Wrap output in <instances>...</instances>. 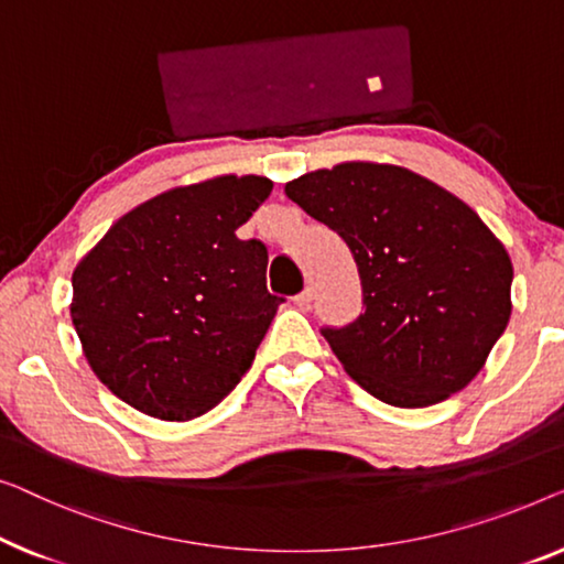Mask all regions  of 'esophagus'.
<instances>
[{"label":"esophagus","instance_id":"34e87169","mask_svg":"<svg viewBox=\"0 0 564 564\" xmlns=\"http://www.w3.org/2000/svg\"><path fill=\"white\" fill-rule=\"evenodd\" d=\"M312 296H314V291L312 289H304L293 301H296V306L301 308V312H306V308L312 306Z\"/></svg>","mask_w":564,"mask_h":564}]
</instances>
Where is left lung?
Returning <instances> with one entry per match:
<instances>
[{
	"label": "left lung",
	"instance_id": "8db88e82",
	"mask_svg": "<svg viewBox=\"0 0 564 564\" xmlns=\"http://www.w3.org/2000/svg\"><path fill=\"white\" fill-rule=\"evenodd\" d=\"M285 196L358 263L365 312L322 329L347 376L399 409L463 391L511 316V258L478 214L414 171L362 161L304 173Z\"/></svg>",
	"mask_w": 564,
	"mask_h": 564
}]
</instances>
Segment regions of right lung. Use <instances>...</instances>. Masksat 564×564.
Returning a JSON list of instances; mask_svg holds the SVG:
<instances>
[{
	"mask_svg": "<svg viewBox=\"0 0 564 564\" xmlns=\"http://www.w3.org/2000/svg\"><path fill=\"white\" fill-rule=\"evenodd\" d=\"M273 181L217 176L134 206L74 271L70 319L94 376L142 414L186 422L256 360L281 296L268 250L237 227Z\"/></svg>",
	"mask_w": 564,
	"mask_h": 564,
	"instance_id": "1",
	"label": "right lung"
}]
</instances>
